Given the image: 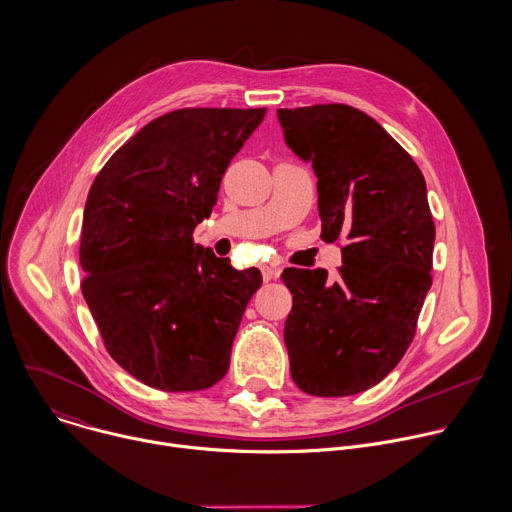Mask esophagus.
Segmentation results:
<instances>
[{
    "mask_svg": "<svg viewBox=\"0 0 512 512\" xmlns=\"http://www.w3.org/2000/svg\"><path fill=\"white\" fill-rule=\"evenodd\" d=\"M261 273H263V281H271L273 275H275L273 267H269V265H263V267H261Z\"/></svg>",
    "mask_w": 512,
    "mask_h": 512,
    "instance_id": "1",
    "label": "esophagus"
}]
</instances>
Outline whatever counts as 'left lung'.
I'll return each instance as SVG.
<instances>
[{
    "label": "left lung",
    "instance_id": "left-lung-1",
    "mask_svg": "<svg viewBox=\"0 0 512 512\" xmlns=\"http://www.w3.org/2000/svg\"><path fill=\"white\" fill-rule=\"evenodd\" d=\"M287 146L311 160L321 237L342 245L333 277L285 269L289 370L311 396L360 394L382 382L416 335L432 285L434 219L414 158L348 104L279 108Z\"/></svg>",
    "mask_w": 512,
    "mask_h": 512
}]
</instances>
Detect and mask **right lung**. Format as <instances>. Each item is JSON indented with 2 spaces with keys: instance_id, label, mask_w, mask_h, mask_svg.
<instances>
[{
  "instance_id": "obj_1",
  "label": "right lung",
  "mask_w": 512,
  "mask_h": 512,
  "mask_svg": "<svg viewBox=\"0 0 512 512\" xmlns=\"http://www.w3.org/2000/svg\"><path fill=\"white\" fill-rule=\"evenodd\" d=\"M265 108H181L124 142L96 175L82 219V293L106 352L164 392L215 386L261 271L193 241L231 158Z\"/></svg>"
}]
</instances>
